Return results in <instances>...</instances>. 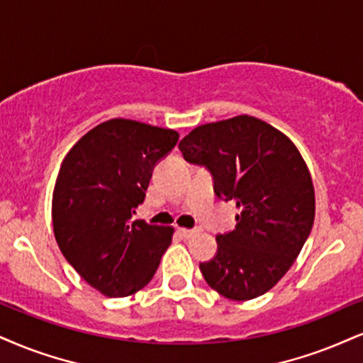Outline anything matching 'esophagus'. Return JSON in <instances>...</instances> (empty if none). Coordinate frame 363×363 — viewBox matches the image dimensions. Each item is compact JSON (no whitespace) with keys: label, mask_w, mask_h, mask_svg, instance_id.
I'll return each mask as SVG.
<instances>
[{"label":"esophagus","mask_w":363,"mask_h":363,"mask_svg":"<svg viewBox=\"0 0 363 363\" xmlns=\"http://www.w3.org/2000/svg\"><path fill=\"white\" fill-rule=\"evenodd\" d=\"M196 229H178V234H180L183 239H190V237H194L196 234Z\"/></svg>","instance_id":"obj_1"}]
</instances>
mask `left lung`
<instances>
[{
    "label": "left lung",
    "mask_w": 363,
    "mask_h": 363,
    "mask_svg": "<svg viewBox=\"0 0 363 363\" xmlns=\"http://www.w3.org/2000/svg\"><path fill=\"white\" fill-rule=\"evenodd\" d=\"M178 147L208 169L218 199L240 208L235 229L218 234L217 254L200 264L205 281L234 301L267 293L296 261L315 220V189L298 147L245 114L195 128Z\"/></svg>",
    "instance_id": "1"
}]
</instances>
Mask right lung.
I'll return each instance as SVG.
<instances>
[{"instance_id": "add662e5", "label": "right lung", "mask_w": 363, "mask_h": 363, "mask_svg": "<svg viewBox=\"0 0 363 363\" xmlns=\"http://www.w3.org/2000/svg\"><path fill=\"white\" fill-rule=\"evenodd\" d=\"M177 143L173 129L111 119L84 134L62 161L52 200L57 244L106 296L145 288L172 242L173 227L133 222V213Z\"/></svg>"}]
</instances>
